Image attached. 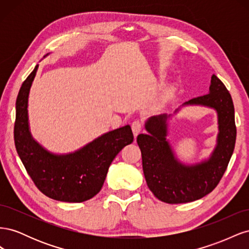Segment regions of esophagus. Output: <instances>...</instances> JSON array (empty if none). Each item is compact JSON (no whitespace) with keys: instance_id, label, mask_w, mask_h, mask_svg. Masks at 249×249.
<instances>
[{"instance_id":"34e87169","label":"esophagus","mask_w":249,"mask_h":249,"mask_svg":"<svg viewBox=\"0 0 249 249\" xmlns=\"http://www.w3.org/2000/svg\"><path fill=\"white\" fill-rule=\"evenodd\" d=\"M131 126H132V131H133V134H134V137L136 138L137 135L142 130V124L139 122V120H135V122L132 123Z\"/></svg>"}]
</instances>
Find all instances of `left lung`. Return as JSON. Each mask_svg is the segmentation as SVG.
<instances>
[{"label":"left lung","mask_w":249,"mask_h":249,"mask_svg":"<svg viewBox=\"0 0 249 249\" xmlns=\"http://www.w3.org/2000/svg\"><path fill=\"white\" fill-rule=\"evenodd\" d=\"M185 106H202L217 112L219 132L209 159L193 165L178 160L166 139L167 122L171 114L149 117L145 122L147 133L137 137L146 184L158 199L167 203L190 202L212 192L227 170L236 143L235 109L231 96L215 74L211 78L209 93L184 103L182 107Z\"/></svg>","instance_id":"8db88e82"}]
</instances>
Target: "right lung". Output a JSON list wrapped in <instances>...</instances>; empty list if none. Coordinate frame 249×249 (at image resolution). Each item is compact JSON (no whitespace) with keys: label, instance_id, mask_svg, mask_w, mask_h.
Returning a JSON list of instances; mask_svg holds the SVG:
<instances>
[{"label":"right lung","instance_id":"add662e5","mask_svg":"<svg viewBox=\"0 0 249 249\" xmlns=\"http://www.w3.org/2000/svg\"><path fill=\"white\" fill-rule=\"evenodd\" d=\"M37 70L38 64L22 83L17 99L14 143L18 154L35 186L48 197L65 202L88 200L101 191L116 155L133 142L131 126L105 133L73 153L49 152L34 140L29 126L28 100Z\"/></svg>","mask_w":249,"mask_h":249}]
</instances>
